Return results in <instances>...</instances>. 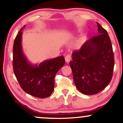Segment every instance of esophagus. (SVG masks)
<instances>
[{
    "label": "esophagus",
    "mask_w": 123,
    "mask_h": 123,
    "mask_svg": "<svg viewBox=\"0 0 123 123\" xmlns=\"http://www.w3.org/2000/svg\"><path fill=\"white\" fill-rule=\"evenodd\" d=\"M70 60H71V55L69 54L67 55L65 57V61L66 62H69L70 61Z\"/></svg>",
    "instance_id": "esophagus-1"
}]
</instances>
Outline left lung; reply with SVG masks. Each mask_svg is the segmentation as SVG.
Here are the masks:
<instances>
[{
  "label": "left lung",
  "instance_id": "8db88e82",
  "mask_svg": "<svg viewBox=\"0 0 123 123\" xmlns=\"http://www.w3.org/2000/svg\"><path fill=\"white\" fill-rule=\"evenodd\" d=\"M98 35L86 41L72 53L69 65L78 90L94 95L105 88L112 78L115 60L108 32L97 22Z\"/></svg>",
  "mask_w": 123,
  "mask_h": 123
}]
</instances>
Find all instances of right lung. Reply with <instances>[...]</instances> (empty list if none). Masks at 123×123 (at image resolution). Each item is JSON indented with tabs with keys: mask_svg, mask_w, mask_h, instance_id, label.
<instances>
[{
	"mask_svg": "<svg viewBox=\"0 0 123 123\" xmlns=\"http://www.w3.org/2000/svg\"><path fill=\"white\" fill-rule=\"evenodd\" d=\"M24 27L15 37L12 50V66L14 74L22 90L29 95L40 98L49 97L54 88L57 72L64 65L63 56L45 61L39 65H32L22 51L21 37Z\"/></svg>",
	"mask_w": 123,
	"mask_h": 123,
	"instance_id": "right-lung-1",
	"label": "right lung"
}]
</instances>
